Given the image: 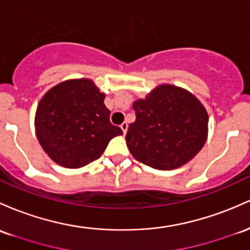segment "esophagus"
<instances>
[{
	"label": "esophagus",
	"mask_w": 250,
	"mask_h": 250,
	"mask_svg": "<svg viewBox=\"0 0 250 250\" xmlns=\"http://www.w3.org/2000/svg\"><path fill=\"white\" fill-rule=\"evenodd\" d=\"M121 129H122L123 134L127 133V129H128V123H127V122H123L122 125H121Z\"/></svg>",
	"instance_id": "obj_1"
}]
</instances>
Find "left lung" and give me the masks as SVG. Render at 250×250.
Wrapping results in <instances>:
<instances>
[{"mask_svg":"<svg viewBox=\"0 0 250 250\" xmlns=\"http://www.w3.org/2000/svg\"><path fill=\"white\" fill-rule=\"evenodd\" d=\"M133 108L136 119L125 140L134 158L145 165L174 169L188 163L207 141L208 112L186 90L160 85Z\"/></svg>","mask_w":250,"mask_h":250,"instance_id":"8db88e82","label":"left lung"}]
</instances>
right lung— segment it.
Here are the masks:
<instances>
[{"instance_id":"1","label":"right lung","mask_w":250,"mask_h":250,"mask_svg":"<svg viewBox=\"0 0 250 250\" xmlns=\"http://www.w3.org/2000/svg\"><path fill=\"white\" fill-rule=\"evenodd\" d=\"M104 94L90 79H72L52 87L41 98L35 131L49 158L67 168L97 160L109 141L122 135L110 123Z\"/></svg>"}]
</instances>
